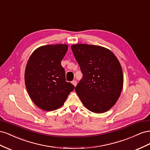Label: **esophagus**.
<instances>
[{"mask_svg":"<svg viewBox=\"0 0 150 150\" xmlns=\"http://www.w3.org/2000/svg\"><path fill=\"white\" fill-rule=\"evenodd\" d=\"M71 83H72V84H73V85H74V86H75V87H76V83H76V80H73V81H72V82H71Z\"/></svg>","mask_w":150,"mask_h":150,"instance_id":"1","label":"esophagus"}]
</instances>
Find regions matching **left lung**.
Wrapping results in <instances>:
<instances>
[{
  "mask_svg": "<svg viewBox=\"0 0 150 150\" xmlns=\"http://www.w3.org/2000/svg\"><path fill=\"white\" fill-rule=\"evenodd\" d=\"M83 77L75 91L88 110L104 113L116 103L123 87L120 63L110 50L100 46L76 44L71 46Z\"/></svg>",
  "mask_w": 150,
  "mask_h": 150,
  "instance_id": "left-lung-1",
  "label": "left lung"
}]
</instances>
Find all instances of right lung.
Segmentation results:
<instances>
[{
  "instance_id": "1",
  "label": "right lung",
  "mask_w": 150,
  "mask_h": 150,
  "mask_svg": "<svg viewBox=\"0 0 150 150\" xmlns=\"http://www.w3.org/2000/svg\"><path fill=\"white\" fill-rule=\"evenodd\" d=\"M68 48L67 44L41 46L28 59L24 73L25 87L32 101L42 110L60 108L75 88L66 82L61 65Z\"/></svg>"
}]
</instances>
